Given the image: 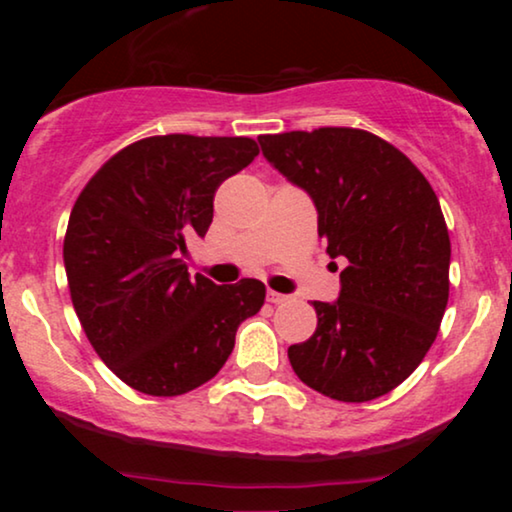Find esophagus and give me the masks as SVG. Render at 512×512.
Segmentation results:
<instances>
[{
	"label": "esophagus",
	"mask_w": 512,
	"mask_h": 512,
	"mask_svg": "<svg viewBox=\"0 0 512 512\" xmlns=\"http://www.w3.org/2000/svg\"><path fill=\"white\" fill-rule=\"evenodd\" d=\"M268 300L272 305H282V303H286V300H289V296H284V293H277V291H268Z\"/></svg>",
	"instance_id": "esophagus-1"
}]
</instances>
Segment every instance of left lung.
Here are the masks:
<instances>
[{
	"label": "left lung",
	"mask_w": 512,
	"mask_h": 512,
	"mask_svg": "<svg viewBox=\"0 0 512 512\" xmlns=\"http://www.w3.org/2000/svg\"><path fill=\"white\" fill-rule=\"evenodd\" d=\"M263 156L305 188L326 254L345 261L340 298L289 347L307 387L363 403L408 380L436 340L450 298V233L415 163L359 128L261 135Z\"/></svg>",
	"instance_id": "left-lung-1"
}]
</instances>
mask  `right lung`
I'll use <instances>...</instances> for the list:
<instances>
[{
	"instance_id": "right-lung-1",
	"label": "right lung",
	"mask_w": 512,
	"mask_h": 512,
	"mask_svg": "<svg viewBox=\"0 0 512 512\" xmlns=\"http://www.w3.org/2000/svg\"><path fill=\"white\" fill-rule=\"evenodd\" d=\"M258 156L251 137L156 135L114 153L76 198L65 270L76 317L111 373L149 396L198 389L223 368L237 326L263 307L258 279L188 275L214 193Z\"/></svg>"
}]
</instances>
